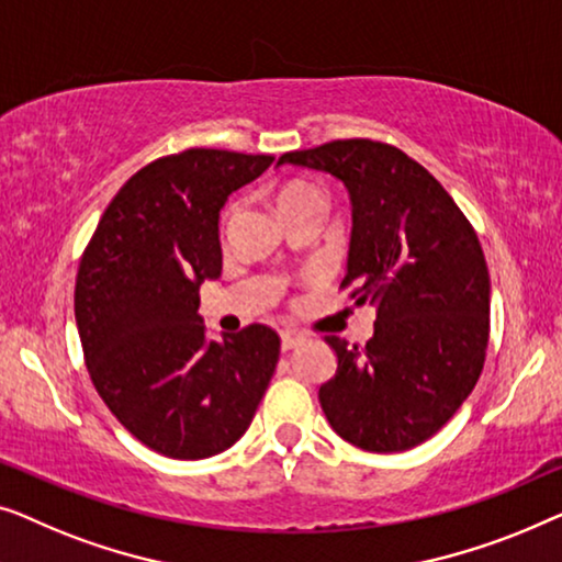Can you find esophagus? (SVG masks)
I'll use <instances>...</instances> for the list:
<instances>
[{
  "label": "esophagus",
  "instance_id": "34e87169",
  "mask_svg": "<svg viewBox=\"0 0 562 562\" xmlns=\"http://www.w3.org/2000/svg\"><path fill=\"white\" fill-rule=\"evenodd\" d=\"M280 338H282V351H292L297 349L300 344H305V336L300 334V330H282Z\"/></svg>",
  "mask_w": 562,
  "mask_h": 562
}]
</instances>
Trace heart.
<instances>
[{"label": "heart", "instance_id": "heart-1", "mask_svg": "<svg viewBox=\"0 0 562 562\" xmlns=\"http://www.w3.org/2000/svg\"><path fill=\"white\" fill-rule=\"evenodd\" d=\"M315 195H321L318 191H315L313 186H288L284 191L280 193V209H288V205L292 203H300L305 199H315ZM236 213H239V201H232L224 209V216H221V224L228 226L232 221L236 218Z\"/></svg>", "mask_w": 562, "mask_h": 562}]
</instances>
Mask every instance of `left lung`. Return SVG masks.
Here are the masks:
<instances>
[{
  "label": "left lung",
  "instance_id": "left-lung-1",
  "mask_svg": "<svg viewBox=\"0 0 562 562\" xmlns=\"http://www.w3.org/2000/svg\"><path fill=\"white\" fill-rule=\"evenodd\" d=\"M323 170L351 195L341 290L374 305V336L338 357L318 400L334 428L371 453L420 446L463 405L488 346V267L471 221L420 162L376 139H334L278 165Z\"/></svg>",
  "mask_w": 562,
  "mask_h": 562
}]
</instances>
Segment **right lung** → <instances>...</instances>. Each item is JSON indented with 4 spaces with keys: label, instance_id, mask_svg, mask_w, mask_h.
Instances as JSON below:
<instances>
[{
    "label": "right lung",
    "instance_id": "obj_1",
    "mask_svg": "<svg viewBox=\"0 0 562 562\" xmlns=\"http://www.w3.org/2000/svg\"><path fill=\"white\" fill-rule=\"evenodd\" d=\"M272 155L191 147L134 172L106 205L76 274V326L99 397L168 458L216 456L247 432L280 359L251 323L205 341L199 288L221 274L218 211Z\"/></svg>",
    "mask_w": 562,
    "mask_h": 562
}]
</instances>
